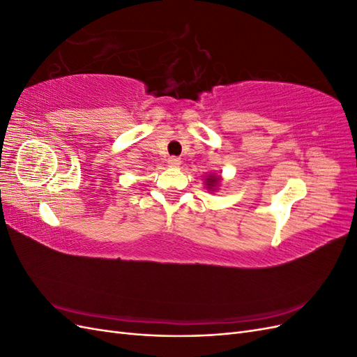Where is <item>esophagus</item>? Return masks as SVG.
Listing matches in <instances>:
<instances>
[{
    "label": "esophagus",
    "mask_w": 357,
    "mask_h": 357,
    "mask_svg": "<svg viewBox=\"0 0 357 357\" xmlns=\"http://www.w3.org/2000/svg\"><path fill=\"white\" fill-rule=\"evenodd\" d=\"M167 162H168V165L172 168H178L181 165V159L177 156H169Z\"/></svg>",
    "instance_id": "esophagus-1"
}]
</instances>
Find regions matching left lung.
<instances>
[{"label": "left lung", "mask_w": 357, "mask_h": 357, "mask_svg": "<svg viewBox=\"0 0 357 357\" xmlns=\"http://www.w3.org/2000/svg\"><path fill=\"white\" fill-rule=\"evenodd\" d=\"M219 181H220V177L210 174V176H207V178H205V185H207L208 190H214L219 186Z\"/></svg>", "instance_id": "1"}]
</instances>
